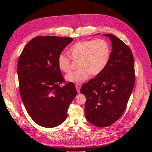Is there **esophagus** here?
<instances>
[{"mask_svg":"<svg viewBox=\"0 0 152 152\" xmlns=\"http://www.w3.org/2000/svg\"><path fill=\"white\" fill-rule=\"evenodd\" d=\"M81 86H82L81 83H77L76 84L75 87H76V89H77V92H80V87H81Z\"/></svg>","mask_w":152,"mask_h":152,"instance_id":"1","label":"esophagus"}]
</instances>
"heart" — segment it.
<instances>
[{"label": "heart", "instance_id": "b5f03b06", "mask_svg": "<svg viewBox=\"0 0 152 152\" xmlns=\"http://www.w3.org/2000/svg\"><path fill=\"white\" fill-rule=\"evenodd\" d=\"M70 56L61 53L58 58V66L63 72H70L72 59L78 61L77 70L66 76L71 82H81L86 80L89 74L99 75L109 63L111 56V47L104 39L79 41L69 49Z\"/></svg>", "mask_w": 152, "mask_h": 152}]
</instances>
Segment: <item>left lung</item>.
I'll use <instances>...</instances> for the list:
<instances>
[{
	"mask_svg": "<svg viewBox=\"0 0 152 152\" xmlns=\"http://www.w3.org/2000/svg\"><path fill=\"white\" fill-rule=\"evenodd\" d=\"M109 63L99 75L82 85L80 93L86 97L85 115L93 125H112L125 111L135 82L134 63L131 49L112 34Z\"/></svg>",
	"mask_w": 152,
	"mask_h": 152,
	"instance_id": "1",
	"label": "left lung"
}]
</instances>
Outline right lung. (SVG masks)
Here are the masks:
<instances>
[{
    "label": "right lung",
    "instance_id": "add662e5",
    "mask_svg": "<svg viewBox=\"0 0 152 152\" xmlns=\"http://www.w3.org/2000/svg\"><path fill=\"white\" fill-rule=\"evenodd\" d=\"M72 40L70 37H35L18 59L21 98L32 120L40 126L54 127L62 124L77 95L74 84L66 83L58 66L59 55ZM63 83L65 86H59Z\"/></svg>",
    "mask_w": 152,
    "mask_h": 152
}]
</instances>
